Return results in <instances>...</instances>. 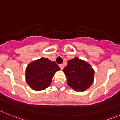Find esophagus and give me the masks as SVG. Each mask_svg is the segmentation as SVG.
Wrapping results in <instances>:
<instances>
[{
	"label": "esophagus",
	"instance_id": "34e87169",
	"mask_svg": "<svg viewBox=\"0 0 120 120\" xmlns=\"http://www.w3.org/2000/svg\"><path fill=\"white\" fill-rule=\"evenodd\" d=\"M59 66H60V68H61V69H63L64 68V65H63V64H60V65H59Z\"/></svg>",
	"mask_w": 120,
	"mask_h": 120
}]
</instances>
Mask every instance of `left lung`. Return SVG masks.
<instances>
[{
  "label": "left lung",
  "instance_id": "1",
  "mask_svg": "<svg viewBox=\"0 0 120 120\" xmlns=\"http://www.w3.org/2000/svg\"><path fill=\"white\" fill-rule=\"evenodd\" d=\"M69 87L76 92H83L90 87L94 80L95 71L85 60L75 57L68 61L63 69Z\"/></svg>",
  "mask_w": 120,
  "mask_h": 120
}]
</instances>
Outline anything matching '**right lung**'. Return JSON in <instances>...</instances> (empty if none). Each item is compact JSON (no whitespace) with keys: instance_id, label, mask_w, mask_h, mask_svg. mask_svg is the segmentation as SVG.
Returning <instances> with one entry per match:
<instances>
[{"instance_id":"add662e5","label":"right lung","mask_w":120,"mask_h":120,"mask_svg":"<svg viewBox=\"0 0 120 120\" xmlns=\"http://www.w3.org/2000/svg\"><path fill=\"white\" fill-rule=\"evenodd\" d=\"M60 70L55 61L41 57L28 64L25 71L26 81L33 90H44L50 86L55 73Z\"/></svg>"}]
</instances>
